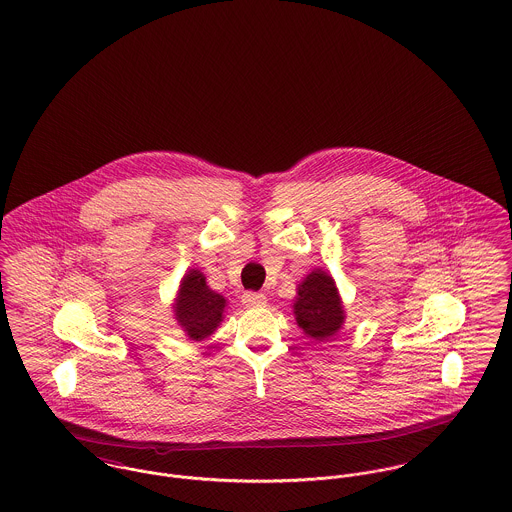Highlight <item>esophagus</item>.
<instances>
[{"label": "esophagus", "mask_w": 512, "mask_h": 512, "mask_svg": "<svg viewBox=\"0 0 512 512\" xmlns=\"http://www.w3.org/2000/svg\"><path fill=\"white\" fill-rule=\"evenodd\" d=\"M241 302L247 308H263V306H267V296L261 294V292H245L241 296Z\"/></svg>", "instance_id": "1"}]
</instances>
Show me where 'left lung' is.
I'll return each mask as SVG.
<instances>
[{
  "label": "left lung",
  "instance_id": "left-lung-1",
  "mask_svg": "<svg viewBox=\"0 0 512 512\" xmlns=\"http://www.w3.org/2000/svg\"><path fill=\"white\" fill-rule=\"evenodd\" d=\"M338 288L324 271H312L298 286L294 316L298 326L314 340L332 338L343 324Z\"/></svg>",
  "mask_w": 512,
  "mask_h": 512
}]
</instances>
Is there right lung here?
Masks as SVG:
<instances>
[{"mask_svg": "<svg viewBox=\"0 0 512 512\" xmlns=\"http://www.w3.org/2000/svg\"><path fill=\"white\" fill-rule=\"evenodd\" d=\"M226 300L208 288L200 271H190L180 284L174 304L176 320L192 340L208 338L222 322Z\"/></svg>", "mask_w": 512, "mask_h": 512, "instance_id": "obj_1", "label": "right lung"}]
</instances>
